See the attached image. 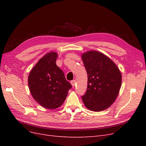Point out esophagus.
Returning a JSON list of instances; mask_svg holds the SVG:
<instances>
[{"label":"esophagus","instance_id":"esophagus-1","mask_svg":"<svg viewBox=\"0 0 146 146\" xmlns=\"http://www.w3.org/2000/svg\"><path fill=\"white\" fill-rule=\"evenodd\" d=\"M76 81L75 80H73L70 82V83H71V85H72V86H74L75 85H76Z\"/></svg>","mask_w":146,"mask_h":146}]
</instances>
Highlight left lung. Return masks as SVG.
Instances as JSON below:
<instances>
[{"label": "left lung", "mask_w": 146, "mask_h": 146, "mask_svg": "<svg viewBox=\"0 0 146 146\" xmlns=\"http://www.w3.org/2000/svg\"><path fill=\"white\" fill-rule=\"evenodd\" d=\"M82 60L88 74V87L82 100L89 110L102 111L117 98L121 86V72L112 60L99 52L83 54Z\"/></svg>", "instance_id": "8db88e82"}]
</instances>
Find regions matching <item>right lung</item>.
<instances>
[{
	"instance_id": "1",
	"label": "right lung",
	"mask_w": 146,
	"mask_h": 146,
	"mask_svg": "<svg viewBox=\"0 0 146 146\" xmlns=\"http://www.w3.org/2000/svg\"><path fill=\"white\" fill-rule=\"evenodd\" d=\"M56 53L44 56L34 66L29 76V86L33 98L43 107L55 109L65 100L72 85L56 64Z\"/></svg>"
}]
</instances>
